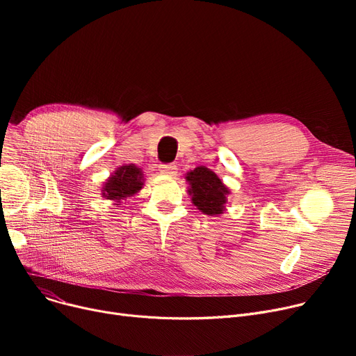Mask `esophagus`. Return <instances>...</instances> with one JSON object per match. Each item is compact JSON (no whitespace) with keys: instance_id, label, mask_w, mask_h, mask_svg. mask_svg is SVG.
<instances>
[{"instance_id":"34e87169","label":"esophagus","mask_w":356,"mask_h":356,"mask_svg":"<svg viewBox=\"0 0 356 356\" xmlns=\"http://www.w3.org/2000/svg\"><path fill=\"white\" fill-rule=\"evenodd\" d=\"M160 173L167 175V176H176V173H177V165H175L173 163L161 164V165H160Z\"/></svg>"}]
</instances>
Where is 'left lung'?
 <instances>
[{
    "mask_svg": "<svg viewBox=\"0 0 356 356\" xmlns=\"http://www.w3.org/2000/svg\"><path fill=\"white\" fill-rule=\"evenodd\" d=\"M186 181L189 183L188 193L202 213L209 216L223 213L228 200L227 196L231 192L212 170L199 165L186 175Z\"/></svg>",
    "mask_w": 356,
    "mask_h": 356,
    "instance_id": "left-lung-1",
    "label": "left lung"
}]
</instances>
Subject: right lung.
I'll return each mask as SVG.
<instances>
[{
    "label": "right lung",
    "mask_w": 356,
    "mask_h": 356,
    "mask_svg": "<svg viewBox=\"0 0 356 356\" xmlns=\"http://www.w3.org/2000/svg\"><path fill=\"white\" fill-rule=\"evenodd\" d=\"M144 184L141 168L136 164H124L108 177L102 186V196L120 204L121 200L137 195Z\"/></svg>",
    "instance_id": "1"
}]
</instances>
